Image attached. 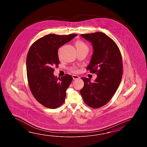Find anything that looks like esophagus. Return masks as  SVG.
<instances>
[{
  "mask_svg": "<svg viewBox=\"0 0 147 147\" xmlns=\"http://www.w3.org/2000/svg\"><path fill=\"white\" fill-rule=\"evenodd\" d=\"M72 78H73L74 80H77V79H80V77L79 76H77V75H72Z\"/></svg>",
  "mask_w": 147,
  "mask_h": 147,
  "instance_id": "esophagus-1",
  "label": "esophagus"
}]
</instances>
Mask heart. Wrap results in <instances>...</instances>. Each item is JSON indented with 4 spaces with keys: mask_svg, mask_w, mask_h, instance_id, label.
<instances>
[{
    "mask_svg": "<svg viewBox=\"0 0 147 147\" xmlns=\"http://www.w3.org/2000/svg\"><path fill=\"white\" fill-rule=\"evenodd\" d=\"M76 46L77 47V49H87V47L86 46V45L84 44V42H83L82 41H77L76 42ZM73 71H77V69H76V68H72V69Z\"/></svg>",
    "mask_w": 147,
    "mask_h": 147,
    "instance_id": "heart-1",
    "label": "heart"
}]
</instances>
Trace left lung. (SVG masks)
Here are the masks:
<instances>
[{
	"label": "left lung",
	"mask_w": 147,
	"mask_h": 147,
	"mask_svg": "<svg viewBox=\"0 0 147 147\" xmlns=\"http://www.w3.org/2000/svg\"><path fill=\"white\" fill-rule=\"evenodd\" d=\"M81 36L92 45L93 53L87 69L97 77L94 82L81 78L84 86L80 94L88 106L98 108L109 101L119 87L122 79V57L115 42L103 32Z\"/></svg>",
	"instance_id": "8db88e82"
}]
</instances>
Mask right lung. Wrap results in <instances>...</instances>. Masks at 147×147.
<instances>
[{"mask_svg":"<svg viewBox=\"0 0 147 147\" xmlns=\"http://www.w3.org/2000/svg\"><path fill=\"white\" fill-rule=\"evenodd\" d=\"M77 36L47 34L35 41L29 50L26 69L30 89L35 99L47 108L55 109L65 101L72 76L66 74L57 78L53 68L59 63L58 49Z\"/></svg>","mask_w":147,"mask_h":147,"instance_id":"right-lung-1","label":"right lung"}]
</instances>
